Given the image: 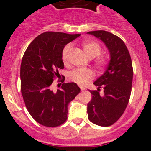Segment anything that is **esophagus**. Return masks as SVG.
Instances as JSON below:
<instances>
[{
    "mask_svg": "<svg viewBox=\"0 0 151 151\" xmlns=\"http://www.w3.org/2000/svg\"><path fill=\"white\" fill-rule=\"evenodd\" d=\"M80 89H81V91H85V88H83V87H82V86H80Z\"/></svg>",
    "mask_w": 151,
    "mask_h": 151,
    "instance_id": "obj_1",
    "label": "esophagus"
}]
</instances>
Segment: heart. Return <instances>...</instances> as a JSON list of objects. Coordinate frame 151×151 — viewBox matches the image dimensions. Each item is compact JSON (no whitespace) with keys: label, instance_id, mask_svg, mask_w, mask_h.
I'll use <instances>...</instances> for the list:
<instances>
[{"label":"heart","instance_id":"obj_1","mask_svg":"<svg viewBox=\"0 0 151 151\" xmlns=\"http://www.w3.org/2000/svg\"><path fill=\"white\" fill-rule=\"evenodd\" d=\"M82 47L84 51L85 55L89 58H94L93 65L97 70L104 69L109 64V58L107 56L101 55V52L102 51L101 45L98 42L92 40H87L83 42L82 44ZM71 48L70 45H67L63 48L62 51V59L65 63H67L69 56L70 51ZM69 78L74 82L77 84L80 85H86L90 80H91L93 77V73L92 70L89 68H85V69H80V68H77L68 74Z\"/></svg>","mask_w":151,"mask_h":151}]
</instances>
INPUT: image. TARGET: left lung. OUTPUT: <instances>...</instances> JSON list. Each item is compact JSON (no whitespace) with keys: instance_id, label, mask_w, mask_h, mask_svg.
<instances>
[{"instance_id":"8db88e82","label":"left lung","mask_w":151,"mask_h":151,"mask_svg":"<svg viewBox=\"0 0 151 151\" xmlns=\"http://www.w3.org/2000/svg\"><path fill=\"white\" fill-rule=\"evenodd\" d=\"M101 39L110 52L107 69L93 84L97 91H90L91 101L88 104V119L100 126L114 124L123 115L129 103L133 80L132 58L121 38L105 30L88 32ZM100 88L104 96H100Z\"/></svg>"}]
</instances>
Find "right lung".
<instances>
[{
    "mask_svg": "<svg viewBox=\"0 0 151 151\" xmlns=\"http://www.w3.org/2000/svg\"><path fill=\"white\" fill-rule=\"evenodd\" d=\"M80 36L45 32L30 44L24 53L20 66L21 92L30 115L42 126L56 127L66 122L68 105L80 92L74 83H63L60 89L52 90L53 80L60 75L58 69L64 68L63 48Z\"/></svg>",
    "mask_w": 151,
    "mask_h": 151,
    "instance_id": "1",
    "label": "right lung"
}]
</instances>
